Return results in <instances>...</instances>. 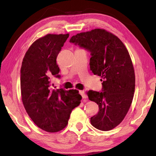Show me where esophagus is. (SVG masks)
Returning a JSON list of instances; mask_svg holds the SVG:
<instances>
[{
	"label": "esophagus",
	"instance_id": "obj_1",
	"mask_svg": "<svg viewBox=\"0 0 156 156\" xmlns=\"http://www.w3.org/2000/svg\"><path fill=\"white\" fill-rule=\"evenodd\" d=\"M80 94L82 96V97L83 98H87V95L86 94L85 91L84 90H80Z\"/></svg>",
	"mask_w": 156,
	"mask_h": 156
}]
</instances>
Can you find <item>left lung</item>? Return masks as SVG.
I'll list each match as a JSON object with an SVG mask.
<instances>
[{"label":"left lung","instance_id":"left-lung-1","mask_svg":"<svg viewBox=\"0 0 156 156\" xmlns=\"http://www.w3.org/2000/svg\"><path fill=\"white\" fill-rule=\"evenodd\" d=\"M69 41L91 53L90 69L101 77L102 92H87L89 100L99 107L90 122L99 130L110 131L123 120L133 98L135 71L127 49L120 39L104 29L80 33Z\"/></svg>","mask_w":156,"mask_h":156}]
</instances>
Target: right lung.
Returning <instances> with one entry per match:
<instances>
[{"mask_svg": "<svg viewBox=\"0 0 156 156\" xmlns=\"http://www.w3.org/2000/svg\"><path fill=\"white\" fill-rule=\"evenodd\" d=\"M69 34H47L35 41L23 59L21 68L22 102L27 114L38 127L49 133L68 125L72 111L80 105L77 90L51 87V77L58 75L56 59Z\"/></svg>", "mask_w": 156, "mask_h": 156, "instance_id": "obj_1", "label": "right lung"}]
</instances>
